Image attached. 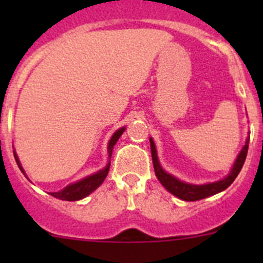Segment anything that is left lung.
<instances>
[{
	"label": "left lung",
	"instance_id": "8db88e82",
	"mask_svg": "<svg viewBox=\"0 0 263 263\" xmlns=\"http://www.w3.org/2000/svg\"><path fill=\"white\" fill-rule=\"evenodd\" d=\"M248 144H249V139L247 140L245 147L242 148L240 154L238 155L237 160H235L229 176H227L224 179H221V181L219 182L208 183V184H202V185H195V184H188V183L181 182L179 179H177L176 177L171 176V174H168L166 172H164L163 169H161L160 164H159V160H158V155H156L155 145H154L153 140L150 139L151 156H153L154 171H155L156 177H158V179L160 181L161 184L166 188V191H169L172 195L177 196V197L184 201L202 200V198L216 195V193L227 190V188L234 182V179L237 178L240 169H242L243 164H245L247 153H248Z\"/></svg>",
	"mask_w": 263,
	"mask_h": 263
}]
</instances>
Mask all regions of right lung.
Returning a JSON list of instances; mask_svg holds the SVG:
<instances>
[{
	"label": "right lung",
	"mask_w": 263,
	"mask_h": 263,
	"mask_svg": "<svg viewBox=\"0 0 263 263\" xmlns=\"http://www.w3.org/2000/svg\"><path fill=\"white\" fill-rule=\"evenodd\" d=\"M123 131H124V127H123V128H119L118 131H117L116 134L113 135L112 139H110L109 145H108L109 156L112 155L113 146H115L116 142L118 141V139L121 137V135L123 134ZM14 155H15V159H16V163H17L18 168H20V171L24 173V171H23V168H21L20 161H18L16 154H14ZM109 165H110V164H108V165L105 166L104 169L99 171L98 173L92 174V176L86 177V178H84L80 182H76V183H73V184L67 185V187L63 188V190L60 191V192H52L50 195H52L53 197L60 198V200H65V201L81 200V198L86 197L87 195H90L92 191H95L98 187H99L100 184H102L103 181L105 179V177L108 176V172H109Z\"/></svg>",
	"instance_id": "right-lung-1"
}]
</instances>
